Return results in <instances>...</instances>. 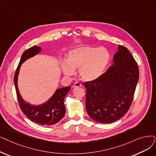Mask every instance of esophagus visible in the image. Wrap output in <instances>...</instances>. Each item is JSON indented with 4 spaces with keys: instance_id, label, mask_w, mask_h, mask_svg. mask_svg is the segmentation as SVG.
Instances as JSON below:
<instances>
[{
    "instance_id": "1",
    "label": "esophagus",
    "mask_w": 156,
    "mask_h": 156,
    "mask_svg": "<svg viewBox=\"0 0 156 156\" xmlns=\"http://www.w3.org/2000/svg\"><path fill=\"white\" fill-rule=\"evenodd\" d=\"M82 87V84L81 83H80V82H75L74 83V85H73V87Z\"/></svg>"
}]
</instances>
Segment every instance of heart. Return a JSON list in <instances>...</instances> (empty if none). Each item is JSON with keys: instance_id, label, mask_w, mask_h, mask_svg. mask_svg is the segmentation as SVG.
Segmentation results:
<instances>
[{"instance_id": "1", "label": "heart", "mask_w": 156, "mask_h": 156, "mask_svg": "<svg viewBox=\"0 0 156 156\" xmlns=\"http://www.w3.org/2000/svg\"><path fill=\"white\" fill-rule=\"evenodd\" d=\"M110 60V53L105 47L86 46L71 51L67 60L62 61V69L67 76H71L79 69L80 77L93 81L103 74Z\"/></svg>"}]
</instances>
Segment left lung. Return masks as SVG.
<instances>
[{
  "label": "left lung",
  "instance_id": "obj_1",
  "mask_svg": "<svg viewBox=\"0 0 156 156\" xmlns=\"http://www.w3.org/2000/svg\"><path fill=\"white\" fill-rule=\"evenodd\" d=\"M113 63L98 79L85 82L87 113L100 123L114 122L129 109L139 79L136 60L126 47L119 45Z\"/></svg>",
  "mask_w": 156,
  "mask_h": 156
}]
</instances>
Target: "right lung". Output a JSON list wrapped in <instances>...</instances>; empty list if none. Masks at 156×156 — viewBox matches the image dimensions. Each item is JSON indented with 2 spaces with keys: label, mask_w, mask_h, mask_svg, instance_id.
I'll return each mask as SVG.
<instances>
[{
  "label": "right lung",
  "mask_w": 156,
  "mask_h": 156,
  "mask_svg": "<svg viewBox=\"0 0 156 156\" xmlns=\"http://www.w3.org/2000/svg\"><path fill=\"white\" fill-rule=\"evenodd\" d=\"M40 51L39 46H34L23 53L15 73L14 83L19 106L23 113L34 122L43 126H51L58 122L64 117L66 113L64 99L71 89V87L57 89L46 103L40 106H34L26 103L20 96L18 89V76L20 66L27 59L34 56Z\"/></svg>",
  "instance_id": "add662e5"
}]
</instances>
